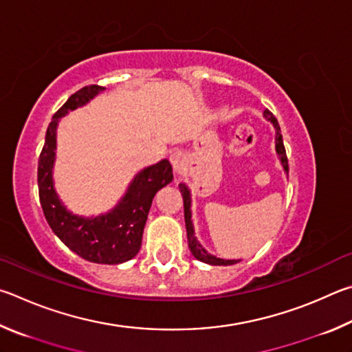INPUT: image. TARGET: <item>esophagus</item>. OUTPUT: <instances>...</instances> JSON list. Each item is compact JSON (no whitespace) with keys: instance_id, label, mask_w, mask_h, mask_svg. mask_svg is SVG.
<instances>
[{"instance_id":"obj_1","label":"esophagus","mask_w":352,"mask_h":352,"mask_svg":"<svg viewBox=\"0 0 352 352\" xmlns=\"http://www.w3.org/2000/svg\"><path fill=\"white\" fill-rule=\"evenodd\" d=\"M170 162L176 173H182L184 165H186V156L181 151H176L170 156Z\"/></svg>"}]
</instances>
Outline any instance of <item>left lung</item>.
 I'll return each instance as SVG.
<instances>
[{"instance_id":"left-lung-1","label":"left lung","mask_w":352,"mask_h":352,"mask_svg":"<svg viewBox=\"0 0 352 352\" xmlns=\"http://www.w3.org/2000/svg\"><path fill=\"white\" fill-rule=\"evenodd\" d=\"M264 117H266L267 120H270V123H272L275 128V150H276V154H278V159L283 165V168H285V173L286 175H289L287 156H286L285 144H283V135H281L278 120L275 119V116L270 113L269 109L264 111ZM179 190H181V195L184 199V217H186L188 248L196 260L207 263V264H212V266H230V264L241 261V260H223V258H217V256L208 254V252L202 248V245L198 243V239H196V236H195V229H193V223H192V210H190V207H192V195H190V190L186 184H179Z\"/></svg>"}]
</instances>
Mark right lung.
Instances as JSON below:
<instances>
[{
    "label": "right lung",
    "instance_id": "1",
    "mask_svg": "<svg viewBox=\"0 0 352 352\" xmlns=\"http://www.w3.org/2000/svg\"><path fill=\"white\" fill-rule=\"evenodd\" d=\"M103 89L98 85L85 86L52 116L38 159V193L49 227L67 248L91 263L120 264L131 260L140 250L142 233L154 195L173 181V170L168 160L162 159L139 171L119 204L104 214L85 218L67 210L55 192L52 179L58 120L69 111L83 107Z\"/></svg>",
    "mask_w": 352,
    "mask_h": 352
}]
</instances>
